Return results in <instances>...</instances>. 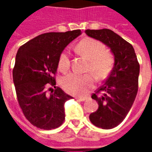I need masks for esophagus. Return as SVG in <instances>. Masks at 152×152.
I'll list each match as a JSON object with an SVG mask.
<instances>
[{
    "label": "esophagus",
    "instance_id": "obj_1",
    "mask_svg": "<svg viewBox=\"0 0 152 152\" xmlns=\"http://www.w3.org/2000/svg\"><path fill=\"white\" fill-rule=\"evenodd\" d=\"M76 99L77 101H79V102H84V101H86V98H79V97H76Z\"/></svg>",
    "mask_w": 152,
    "mask_h": 152
}]
</instances>
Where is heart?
<instances>
[{
  "mask_svg": "<svg viewBox=\"0 0 152 152\" xmlns=\"http://www.w3.org/2000/svg\"><path fill=\"white\" fill-rule=\"evenodd\" d=\"M77 49L82 55L89 60V70L98 79L107 76L113 65V58L106 51L105 45L92 38H86L77 45ZM70 66V57L67 50L61 53L58 59V68L66 72ZM94 84L92 74L69 73L61 80V85L64 90L72 95H85Z\"/></svg>",
  "mask_w": 152,
  "mask_h": 152,
  "instance_id": "b5f03b06",
  "label": "heart"
}]
</instances>
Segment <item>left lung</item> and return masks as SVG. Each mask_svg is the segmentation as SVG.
<instances>
[{
    "instance_id": "left-lung-1",
    "label": "left lung",
    "mask_w": 152,
    "mask_h": 152,
    "mask_svg": "<svg viewBox=\"0 0 152 152\" xmlns=\"http://www.w3.org/2000/svg\"><path fill=\"white\" fill-rule=\"evenodd\" d=\"M86 33L106 45L114 55V66L110 75L92 94L99 108L89 115L94 125L110 129L121 124L132 107L138 89L140 66L132 45L113 31L88 29Z\"/></svg>"
}]
</instances>
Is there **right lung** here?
<instances>
[{
  "instance_id": "right-lung-1",
  "label": "right lung",
  "mask_w": 152,
  "mask_h": 152,
  "mask_svg": "<svg viewBox=\"0 0 152 152\" xmlns=\"http://www.w3.org/2000/svg\"><path fill=\"white\" fill-rule=\"evenodd\" d=\"M80 34V30L44 33L18 49L13 80L22 111L36 127L50 130L63 123L64 104L72 97L56 86L53 76L63 50Z\"/></svg>"
}]
</instances>
